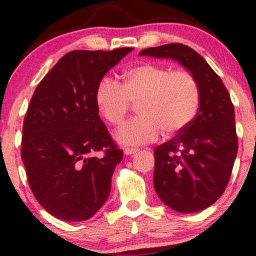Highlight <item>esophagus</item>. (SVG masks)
Segmentation results:
<instances>
[{"label": "esophagus", "mask_w": 256, "mask_h": 256, "mask_svg": "<svg viewBox=\"0 0 256 256\" xmlns=\"http://www.w3.org/2000/svg\"><path fill=\"white\" fill-rule=\"evenodd\" d=\"M138 151H139V150L136 148H126L124 150V153L126 156H131V154H134V153H137Z\"/></svg>", "instance_id": "1"}]
</instances>
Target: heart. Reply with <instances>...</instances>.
Here are the masks:
<instances>
[{
    "label": "heart",
    "instance_id": "heart-1",
    "mask_svg": "<svg viewBox=\"0 0 256 256\" xmlns=\"http://www.w3.org/2000/svg\"><path fill=\"white\" fill-rule=\"evenodd\" d=\"M98 111L108 124H122L132 104L139 116L116 134L122 145H142L156 140L162 130L174 134L196 118L202 100L196 78L190 71L144 63L124 74L120 84L111 78L100 80L94 94Z\"/></svg>",
    "mask_w": 256,
    "mask_h": 256
}]
</instances>
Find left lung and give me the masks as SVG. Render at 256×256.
Instances as JSON below:
<instances>
[{
    "instance_id": "obj_1",
    "label": "left lung",
    "mask_w": 256,
    "mask_h": 256,
    "mask_svg": "<svg viewBox=\"0 0 256 256\" xmlns=\"http://www.w3.org/2000/svg\"><path fill=\"white\" fill-rule=\"evenodd\" d=\"M140 56L172 58L190 71L202 92L193 122L154 148L153 184L162 202L179 213L213 205L226 190L238 152L234 106L221 78L192 48L170 43Z\"/></svg>"
}]
</instances>
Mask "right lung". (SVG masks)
<instances>
[{
  "instance_id": "obj_1",
  "label": "right lung",
  "mask_w": 256,
  "mask_h": 256,
  "mask_svg": "<svg viewBox=\"0 0 256 256\" xmlns=\"http://www.w3.org/2000/svg\"><path fill=\"white\" fill-rule=\"evenodd\" d=\"M134 48L74 50L37 85L23 122L21 156L30 190L51 216L90 219L106 202L122 162L94 100L104 74Z\"/></svg>"
}]
</instances>
